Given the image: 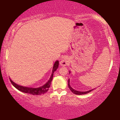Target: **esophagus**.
I'll use <instances>...</instances> for the list:
<instances>
[{
    "mask_svg": "<svg viewBox=\"0 0 120 120\" xmlns=\"http://www.w3.org/2000/svg\"><path fill=\"white\" fill-rule=\"evenodd\" d=\"M60 64L61 66L64 67V66H67V65L68 64V61L67 59H66V58H63L61 59V60Z\"/></svg>",
    "mask_w": 120,
    "mask_h": 120,
    "instance_id": "1",
    "label": "esophagus"
}]
</instances>
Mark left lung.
Segmentation results:
<instances>
[{
    "label": "left lung",
    "mask_w": 120,
    "mask_h": 120,
    "mask_svg": "<svg viewBox=\"0 0 120 120\" xmlns=\"http://www.w3.org/2000/svg\"><path fill=\"white\" fill-rule=\"evenodd\" d=\"M70 71H69V74H70ZM68 87H69V89H70V90L71 91V92L73 93H74V94H76V95H81L86 94H87V93H88L89 92H92L93 90H94V89H90V90H89L88 91H85V92H81V91H78V90H75V89H73L72 87L70 86V79H68Z\"/></svg>",
    "instance_id": "obj_1"
}]
</instances>
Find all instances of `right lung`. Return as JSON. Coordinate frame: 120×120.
Listing matches in <instances>:
<instances>
[{"label": "right lung", "mask_w": 120, "mask_h": 120, "mask_svg": "<svg viewBox=\"0 0 120 120\" xmlns=\"http://www.w3.org/2000/svg\"><path fill=\"white\" fill-rule=\"evenodd\" d=\"M59 67V61L56 60V62H54L53 64V67L52 68V74L51 75L50 78L46 82L45 84L43 85V86L38 87V88H32V87H28L25 86H23L21 85H19L16 84L15 82H14L11 78H9L11 82V84H13V86L15 87L16 89H17L18 90L21 91L22 92L27 93V94H30L31 95H40L42 94H44V93L48 92L49 90V88L50 87L51 83L52 80L53 76V73L54 71H56V70Z\"/></svg>", "instance_id": "obj_1"}]
</instances>
